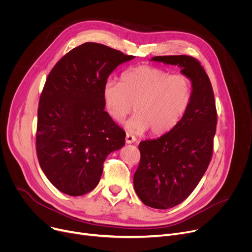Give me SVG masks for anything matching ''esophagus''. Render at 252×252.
<instances>
[{"mask_svg":"<svg viewBox=\"0 0 252 252\" xmlns=\"http://www.w3.org/2000/svg\"><path fill=\"white\" fill-rule=\"evenodd\" d=\"M136 141H137V138H136L135 136L130 135V134H126V144L135 143Z\"/></svg>","mask_w":252,"mask_h":252,"instance_id":"34e87169","label":"esophagus"}]
</instances>
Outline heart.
<instances>
[{"label": "heart", "mask_w": 252, "mask_h": 252, "mask_svg": "<svg viewBox=\"0 0 252 252\" xmlns=\"http://www.w3.org/2000/svg\"><path fill=\"white\" fill-rule=\"evenodd\" d=\"M193 86L184 74L149 65L126 71L121 83L107 81L103 87V102L107 114L116 123H123L133 111L126 128L142 134L151 128L154 135H163L173 129L186 113Z\"/></svg>", "instance_id": "heart-1"}]
</instances>
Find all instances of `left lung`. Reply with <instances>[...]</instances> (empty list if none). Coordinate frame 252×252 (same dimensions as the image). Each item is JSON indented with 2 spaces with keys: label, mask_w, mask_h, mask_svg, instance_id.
I'll list each match as a JSON object with an SVG mask.
<instances>
[{
  "label": "left lung",
  "mask_w": 252,
  "mask_h": 252,
  "mask_svg": "<svg viewBox=\"0 0 252 252\" xmlns=\"http://www.w3.org/2000/svg\"><path fill=\"white\" fill-rule=\"evenodd\" d=\"M151 61L178 65L193 86L181 122L160 138L139 144L135 191L145 205L167 209L186 199L205 174L213 156L218 116L213 87L199 61L187 55L156 56Z\"/></svg>",
  "instance_id": "1"
}]
</instances>
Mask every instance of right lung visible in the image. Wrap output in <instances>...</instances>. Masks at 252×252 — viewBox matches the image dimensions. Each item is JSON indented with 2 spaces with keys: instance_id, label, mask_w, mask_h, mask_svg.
<instances>
[{
  "instance_id": "obj_1",
  "label": "right lung",
  "mask_w": 252,
  "mask_h": 252,
  "mask_svg": "<svg viewBox=\"0 0 252 252\" xmlns=\"http://www.w3.org/2000/svg\"><path fill=\"white\" fill-rule=\"evenodd\" d=\"M134 58L85 43L49 73L37 109L36 154L44 174L62 193L92 191L106 157L125 146L124 129L104 110L103 87L118 65Z\"/></svg>"
}]
</instances>
